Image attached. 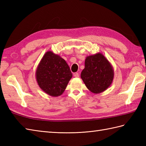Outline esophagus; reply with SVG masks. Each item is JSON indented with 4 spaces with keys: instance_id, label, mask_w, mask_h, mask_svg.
Masks as SVG:
<instances>
[{
    "instance_id": "34e87169",
    "label": "esophagus",
    "mask_w": 146,
    "mask_h": 146,
    "mask_svg": "<svg viewBox=\"0 0 146 146\" xmlns=\"http://www.w3.org/2000/svg\"><path fill=\"white\" fill-rule=\"evenodd\" d=\"M73 75H74V76L76 77V78H78V77H79V73H77V72L73 74Z\"/></svg>"
}]
</instances>
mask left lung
I'll return each instance as SVG.
<instances>
[{"mask_svg": "<svg viewBox=\"0 0 146 146\" xmlns=\"http://www.w3.org/2000/svg\"><path fill=\"white\" fill-rule=\"evenodd\" d=\"M114 76L113 67L102 53L88 56L81 78L86 86L94 94H100L109 87Z\"/></svg>", "mask_w": 146, "mask_h": 146, "instance_id": "left-lung-1", "label": "left lung"}]
</instances>
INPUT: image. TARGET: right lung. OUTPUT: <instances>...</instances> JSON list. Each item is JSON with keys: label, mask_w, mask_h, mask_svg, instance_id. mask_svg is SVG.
<instances>
[{"label": "right lung", "mask_w": 146, "mask_h": 146, "mask_svg": "<svg viewBox=\"0 0 146 146\" xmlns=\"http://www.w3.org/2000/svg\"><path fill=\"white\" fill-rule=\"evenodd\" d=\"M72 75L66 61L50 51L43 56L36 71L39 87L52 97L63 94Z\"/></svg>", "instance_id": "obj_1"}]
</instances>
